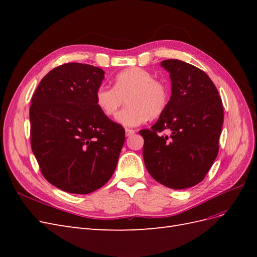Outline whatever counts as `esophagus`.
Here are the masks:
<instances>
[{
	"instance_id": "1",
	"label": "esophagus",
	"mask_w": 257,
	"mask_h": 257,
	"mask_svg": "<svg viewBox=\"0 0 257 257\" xmlns=\"http://www.w3.org/2000/svg\"><path fill=\"white\" fill-rule=\"evenodd\" d=\"M135 134V131L134 130H131V128H125V135H126V137H128V136H132V135H134Z\"/></svg>"
}]
</instances>
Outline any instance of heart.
Wrapping results in <instances>:
<instances>
[{"label": "heart", "mask_w": 257, "mask_h": 257, "mask_svg": "<svg viewBox=\"0 0 257 257\" xmlns=\"http://www.w3.org/2000/svg\"><path fill=\"white\" fill-rule=\"evenodd\" d=\"M126 106L116 115V122L125 127H136L149 118H158L166 110L170 100L169 87L147 69L131 67L115 76L113 89L100 85L94 100L106 116H113L123 105Z\"/></svg>", "instance_id": "1"}]
</instances>
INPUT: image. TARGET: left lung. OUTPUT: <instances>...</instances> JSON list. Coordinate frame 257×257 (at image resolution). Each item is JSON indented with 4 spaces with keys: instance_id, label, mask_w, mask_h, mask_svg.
<instances>
[{
    "instance_id": "8db88e82",
    "label": "left lung",
    "mask_w": 257,
    "mask_h": 257,
    "mask_svg": "<svg viewBox=\"0 0 257 257\" xmlns=\"http://www.w3.org/2000/svg\"><path fill=\"white\" fill-rule=\"evenodd\" d=\"M172 96L166 110L144 137L143 157L148 172L170 189L183 190L199 183L219 152L223 126L222 99L214 83L201 69L180 60H164ZM171 132L169 137L159 133Z\"/></svg>"
}]
</instances>
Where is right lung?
I'll use <instances>...</instances> for the list:
<instances>
[{
  "label": "right lung",
  "mask_w": 257,
  "mask_h": 257,
  "mask_svg": "<svg viewBox=\"0 0 257 257\" xmlns=\"http://www.w3.org/2000/svg\"><path fill=\"white\" fill-rule=\"evenodd\" d=\"M102 68L66 63L38 84L30 107L31 147L49 183L73 194H89L109 180L125 132L95 105Z\"/></svg>",
  "instance_id": "add662e5"
}]
</instances>
